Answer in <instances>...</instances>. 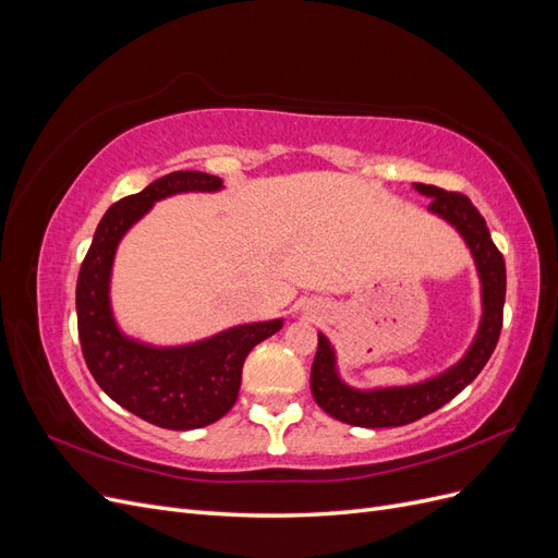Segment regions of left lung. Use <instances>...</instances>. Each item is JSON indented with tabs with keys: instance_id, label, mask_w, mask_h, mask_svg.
<instances>
[{
	"instance_id": "left-lung-1",
	"label": "left lung",
	"mask_w": 558,
	"mask_h": 558,
	"mask_svg": "<svg viewBox=\"0 0 558 558\" xmlns=\"http://www.w3.org/2000/svg\"><path fill=\"white\" fill-rule=\"evenodd\" d=\"M412 189L430 202L428 214L437 216L459 232L470 251L480 279L482 314L472 342L463 356L445 367L442 373L412 384L388 386H351L337 363V351L324 332H318V349L312 365V396L318 408L337 421L361 428H393L440 410L453 396L475 379L498 344L505 305V260L496 248L492 232L482 214L465 195L447 193L426 183H412Z\"/></svg>"
}]
</instances>
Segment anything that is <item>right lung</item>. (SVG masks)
I'll return each instance as SVG.
<instances>
[{"label": "right lung", "instance_id": "1", "mask_svg": "<svg viewBox=\"0 0 558 558\" xmlns=\"http://www.w3.org/2000/svg\"><path fill=\"white\" fill-rule=\"evenodd\" d=\"M226 183L197 170L172 172L107 209L76 281L83 359L99 388L148 424L170 430L209 426L238 400L248 351L283 328V318L240 324L185 344H150L118 326L111 277L118 244L156 202L185 193H221Z\"/></svg>", "mask_w": 558, "mask_h": 558}]
</instances>
